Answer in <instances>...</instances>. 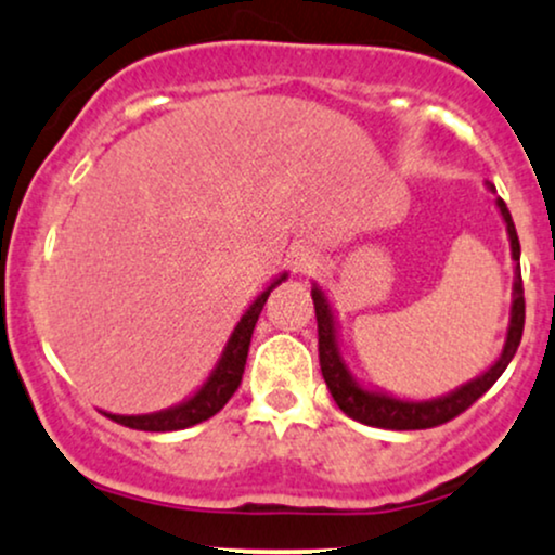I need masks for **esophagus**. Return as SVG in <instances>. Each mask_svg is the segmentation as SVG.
Returning a JSON list of instances; mask_svg holds the SVG:
<instances>
[{"label":"esophagus","mask_w":555,"mask_h":555,"mask_svg":"<svg viewBox=\"0 0 555 555\" xmlns=\"http://www.w3.org/2000/svg\"><path fill=\"white\" fill-rule=\"evenodd\" d=\"M286 263H289V269L295 273H313L318 269V263H321V256H318L315 247L297 242V245H292L289 253H286Z\"/></svg>","instance_id":"obj_1"}]
</instances>
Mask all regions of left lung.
Here are the masks:
<instances>
[{
    "label": "left lung",
    "mask_w": 555,
    "mask_h": 555,
    "mask_svg": "<svg viewBox=\"0 0 555 555\" xmlns=\"http://www.w3.org/2000/svg\"><path fill=\"white\" fill-rule=\"evenodd\" d=\"M488 190L495 193V188L490 182ZM495 206H499L503 224H506L508 245H512V258H514V289H512V313H508V328H506V341L499 360L482 371L477 378L467 380V384L454 388V391L443 393L436 399H399L393 393L380 391V388H367L362 386L352 373H349L347 360L341 354L339 344V326H336L334 308H331L328 295L321 286L313 284L310 295H313L315 305V321H318V358H321V373L326 380L331 397L344 415H349L358 423L373 425V428H388V430H423V428H436V425L449 423L456 415H462L467 406H473L482 393L488 391L495 380L501 378V373L506 371V365L517 354V347L521 341V331H525V289H521V271H519V237L517 229H514L512 214H508L506 203L501 197H495Z\"/></svg>",
    "instance_id": "8db88e82"
}]
</instances>
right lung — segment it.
I'll list each match as a JSON object with an SVG mask.
<instances>
[{
    "instance_id": "add662e5",
    "label": "right lung",
    "mask_w": 555,
    "mask_h": 555,
    "mask_svg": "<svg viewBox=\"0 0 555 555\" xmlns=\"http://www.w3.org/2000/svg\"><path fill=\"white\" fill-rule=\"evenodd\" d=\"M284 279H286V273L276 276L256 299H253L250 308L242 313L237 326H234V331H232V336H229V341H227L224 352H221L219 362H216L214 371L208 373V378L203 380V386L197 388L193 397L180 401V404L169 406V410L151 412V415H112V412H104V415L112 417L114 423L125 425V428L149 430V433L182 430V428H190V425L203 423V420L214 417L216 412H219L221 406L232 399V393L237 391L242 373H245L247 349H250L253 328H256L260 310H263L266 299H269L273 286L282 284Z\"/></svg>"
}]
</instances>
